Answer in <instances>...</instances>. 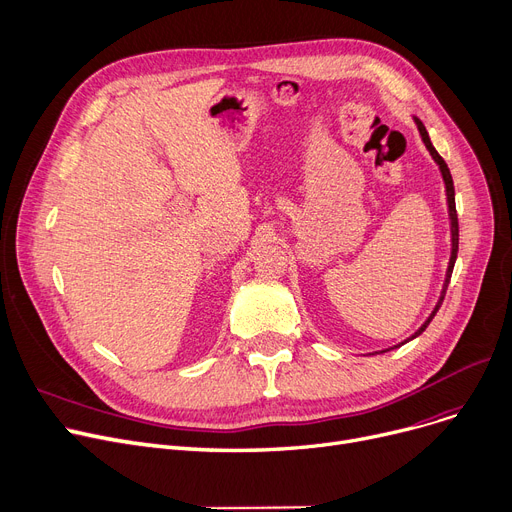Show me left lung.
Returning a JSON list of instances; mask_svg holds the SVG:
<instances>
[{"label": "left lung", "mask_w": 512, "mask_h": 512, "mask_svg": "<svg viewBox=\"0 0 512 512\" xmlns=\"http://www.w3.org/2000/svg\"><path fill=\"white\" fill-rule=\"evenodd\" d=\"M415 123H417V129H419V133H421V139H423V143H425V148L429 150V154H431V158L435 160V164L440 166V173H442V177H444V183H446V198H448V214H450V233H452V254H450V262H448V271H446V281H444V289H442V296H440V300H437V304H435V308H433V312L429 314V319L419 327V331L412 335V337H408L406 342H410V339H415L417 335H421L425 329H427V325L431 323V319L435 316V312L440 310V306H442V302H444V296H446V289H448V283H450V277H452V269H454V262H456V254H458V216H456V202H454V183H452V175H450V168H448V164L444 162V158L437 154V150L433 148V143H431V139H429V135H427V129H425V125L421 123V120L415 116ZM406 342H402V344H406ZM400 344V346H402ZM398 348V346H396ZM383 352H387V350H383Z\"/></svg>", "instance_id": "8db88e82"}]
</instances>
